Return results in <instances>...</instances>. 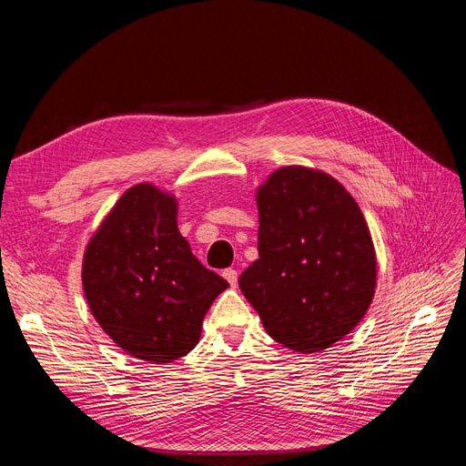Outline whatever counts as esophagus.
Masks as SVG:
<instances>
[{
	"mask_svg": "<svg viewBox=\"0 0 466 466\" xmlns=\"http://www.w3.org/2000/svg\"><path fill=\"white\" fill-rule=\"evenodd\" d=\"M223 278L229 281L231 288H235V286H237V278H238V274H237L235 268H228V270H223Z\"/></svg>",
	"mask_w": 466,
	"mask_h": 466,
	"instance_id": "esophagus-1",
	"label": "esophagus"
}]
</instances>
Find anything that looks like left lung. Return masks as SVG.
I'll list each match as a JSON object with an SVG mask.
<instances>
[{
  "instance_id": "1",
  "label": "left lung",
  "mask_w": 466,
  "mask_h": 466,
  "mask_svg": "<svg viewBox=\"0 0 466 466\" xmlns=\"http://www.w3.org/2000/svg\"><path fill=\"white\" fill-rule=\"evenodd\" d=\"M258 260L238 278L266 332L313 354L356 329L375 293L371 233L330 175L281 167L257 192Z\"/></svg>"
}]
</instances>
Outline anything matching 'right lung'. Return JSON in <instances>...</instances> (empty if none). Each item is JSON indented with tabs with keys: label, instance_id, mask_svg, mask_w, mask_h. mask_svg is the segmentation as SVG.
Instances as JSON below:
<instances>
[{
	"label": "right lung",
	"instance_id": "right-lung-1",
	"mask_svg": "<svg viewBox=\"0 0 466 466\" xmlns=\"http://www.w3.org/2000/svg\"><path fill=\"white\" fill-rule=\"evenodd\" d=\"M81 278L101 329L151 363L187 356L208 309L229 288L192 255L177 228V200L153 185L122 194L91 237Z\"/></svg>",
	"mask_w": 466,
	"mask_h": 466
}]
</instances>
